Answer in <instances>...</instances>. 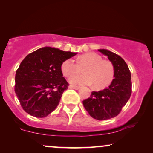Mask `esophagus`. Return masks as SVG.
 <instances>
[{
	"label": "esophagus",
	"mask_w": 153,
	"mask_h": 153,
	"mask_svg": "<svg viewBox=\"0 0 153 153\" xmlns=\"http://www.w3.org/2000/svg\"><path fill=\"white\" fill-rule=\"evenodd\" d=\"M69 88H70L74 89V90H79V88H80V87H79V86H76V85H70Z\"/></svg>",
	"instance_id": "1"
}]
</instances>
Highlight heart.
<instances>
[{"instance_id": "obj_1", "label": "heart", "mask_w": 153, "mask_h": 153, "mask_svg": "<svg viewBox=\"0 0 153 153\" xmlns=\"http://www.w3.org/2000/svg\"><path fill=\"white\" fill-rule=\"evenodd\" d=\"M83 67L82 72L84 74L71 76L69 79L71 84H94L97 88H103L109 85L114 79V67L112 62L103 60L101 56L94 52L79 56L76 62L71 58L65 60L61 65V71L65 76H70L80 72Z\"/></svg>"}]
</instances>
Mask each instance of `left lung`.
Segmentation results:
<instances>
[{"instance_id": "1", "label": "left lung", "mask_w": 153, "mask_h": 153, "mask_svg": "<svg viewBox=\"0 0 153 153\" xmlns=\"http://www.w3.org/2000/svg\"><path fill=\"white\" fill-rule=\"evenodd\" d=\"M106 56L114 67V79L107 88L93 91L91 97L83 100L85 110L92 118L108 120L118 116L131 94V72L125 60L107 49L98 50Z\"/></svg>"}]
</instances>
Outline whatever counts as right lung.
I'll use <instances>...</instances> for the list:
<instances>
[{
  "mask_svg": "<svg viewBox=\"0 0 153 153\" xmlns=\"http://www.w3.org/2000/svg\"><path fill=\"white\" fill-rule=\"evenodd\" d=\"M76 54L47 47L26 56L16 70L14 85L25 111L45 118L56 109L69 85L62 76L61 65Z\"/></svg>",
  "mask_w": 153,
  "mask_h": 153,
  "instance_id": "right-lung-1",
  "label": "right lung"
}]
</instances>
